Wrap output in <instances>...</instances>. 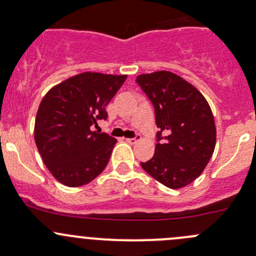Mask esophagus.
Returning a JSON list of instances; mask_svg holds the SVG:
<instances>
[{
	"label": "esophagus",
	"instance_id": "34e87169",
	"mask_svg": "<svg viewBox=\"0 0 256 256\" xmlns=\"http://www.w3.org/2000/svg\"><path fill=\"white\" fill-rule=\"evenodd\" d=\"M140 138H141V136L138 134V135H136L135 138H126V142H128V144H136L138 140H140Z\"/></svg>",
	"mask_w": 256,
	"mask_h": 256
}]
</instances>
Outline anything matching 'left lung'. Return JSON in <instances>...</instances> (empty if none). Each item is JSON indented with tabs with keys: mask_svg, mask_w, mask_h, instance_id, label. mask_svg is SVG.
Wrapping results in <instances>:
<instances>
[{
	"mask_svg": "<svg viewBox=\"0 0 256 256\" xmlns=\"http://www.w3.org/2000/svg\"><path fill=\"white\" fill-rule=\"evenodd\" d=\"M136 82L154 105L158 128L154 157L141 167L166 187H184L200 176L214 152L210 108L192 84L171 72L141 74Z\"/></svg>",
	"mask_w": 256,
	"mask_h": 256,
	"instance_id": "obj_1",
	"label": "left lung"
}]
</instances>
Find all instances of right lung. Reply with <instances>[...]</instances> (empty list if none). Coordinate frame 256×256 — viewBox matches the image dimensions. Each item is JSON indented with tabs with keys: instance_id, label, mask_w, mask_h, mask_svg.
Returning <instances> with one entry per match:
<instances>
[{
	"instance_id": "add662e5",
	"label": "right lung",
	"mask_w": 256,
	"mask_h": 256,
	"mask_svg": "<svg viewBox=\"0 0 256 256\" xmlns=\"http://www.w3.org/2000/svg\"><path fill=\"white\" fill-rule=\"evenodd\" d=\"M126 76L82 73L46 94L36 116L34 140L52 174L68 187H79L99 176L118 142L108 134L92 131L106 120L105 108Z\"/></svg>"
}]
</instances>
